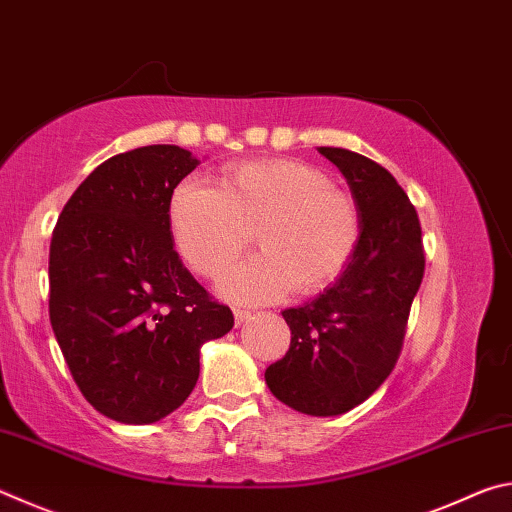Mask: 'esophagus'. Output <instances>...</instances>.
Segmentation results:
<instances>
[{"mask_svg":"<svg viewBox=\"0 0 512 512\" xmlns=\"http://www.w3.org/2000/svg\"><path fill=\"white\" fill-rule=\"evenodd\" d=\"M250 316H253V314H250L248 309H235V325H237V327L244 325Z\"/></svg>","mask_w":512,"mask_h":512,"instance_id":"34e87169","label":"esophagus"}]
</instances>
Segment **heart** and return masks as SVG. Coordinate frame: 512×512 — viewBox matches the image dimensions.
Here are the masks:
<instances>
[{
	"label": "heart",
	"instance_id": "obj_1",
	"mask_svg": "<svg viewBox=\"0 0 512 512\" xmlns=\"http://www.w3.org/2000/svg\"><path fill=\"white\" fill-rule=\"evenodd\" d=\"M169 221L180 255L205 277L235 262L257 228L262 253L219 282L221 296L250 305L323 289L348 266L361 237L357 203L329 187L323 171L296 160L232 164L221 185L187 178L171 196Z\"/></svg>",
	"mask_w": 512,
	"mask_h": 512
}]
</instances>
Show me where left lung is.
Instances as JSON below:
<instances>
[{
	"mask_svg": "<svg viewBox=\"0 0 512 512\" xmlns=\"http://www.w3.org/2000/svg\"><path fill=\"white\" fill-rule=\"evenodd\" d=\"M318 153L348 180L361 216L359 246L332 287L282 311L291 345L264 379L291 409L329 418L366 402L395 368L424 250L418 214L391 171L336 146Z\"/></svg>",
	"mask_w": 512,
	"mask_h": 512,
	"instance_id": "left-lung-1",
	"label": "left lung"
}]
</instances>
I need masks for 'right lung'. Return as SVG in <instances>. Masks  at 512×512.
Wrapping results in <instances>:
<instances>
[{
    "mask_svg": "<svg viewBox=\"0 0 512 512\" xmlns=\"http://www.w3.org/2000/svg\"><path fill=\"white\" fill-rule=\"evenodd\" d=\"M201 160L173 144L99 164L58 216L49 318L81 393L124 424L167 418L194 391L203 343L235 325L173 248V189Z\"/></svg>",
    "mask_w": 512,
    "mask_h": 512,
    "instance_id": "right-lung-1",
    "label": "right lung"
}]
</instances>
